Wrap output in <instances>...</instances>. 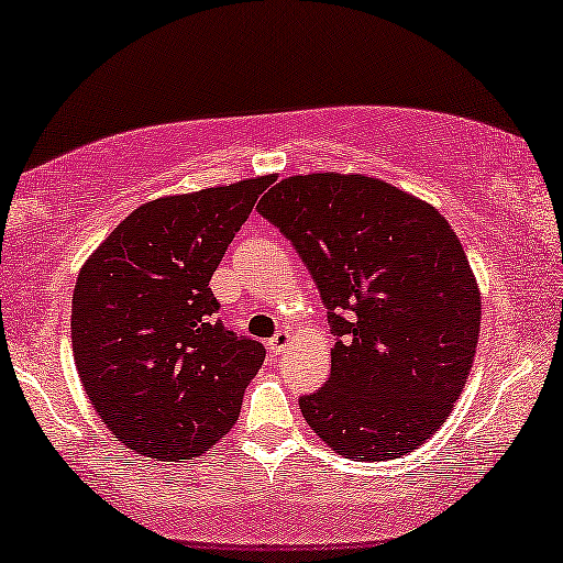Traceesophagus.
<instances>
[{"label":"esophagus","instance_id":"1","mask_svg":"<svg viewBox=\"0 0 563 563\" xmlns=\"http://www.w3.org/2000/svg\"><path fill=\"white\" fill-rule=\"evenodd\" d=\"M289 342H291V334L289 332H276L272 340H269V352L272 354H282L284 350L289 347Z\"/></svg>","mask_w":563,"mask_h":563}]
</instances>
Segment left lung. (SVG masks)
I'll use <instances>...</instances> for the list:
<instances>
[{
    "label": "left lung",
    "instance_id": "1",
    "mask_svg": "<svg viewBox=\"0 0 563 563\" xmlns=\"http://www.w3.org/2000/svg\"><path fill=\"white\" fill-rule=\"evenodd\" d=\"M256 209L297 249L336 336L327 385L299 397L309 428L360 461L415 451L451 415L478 347L481 294L451 223L342 173L284 178Z\"/></svg>",
    "mask_w": 563,
    "mask_h": 563
}]
</instances>
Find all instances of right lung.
<instances>
[{
    "label": "right lung",
    "mask_w": 563,
    "mask_h": 563,
    "mask_svg": "<svg viewBox=\"0 0 563 563\" xmlns=\"http://www.w3.org/2000/svg\"><path fill=\"white\" fill-rule=\"evenodd\" d=\"M272 180L143 203L77 276V375L100 420L131 451L191 461L239 420L266 350L223 327L209 282Z\"/></svg>",
    "instance_id": "obj_1"
}]
</instances>
